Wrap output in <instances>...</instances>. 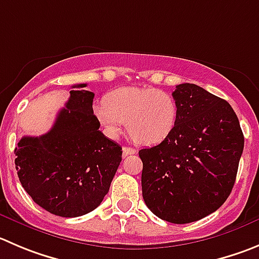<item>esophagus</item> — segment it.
<instances>
[{"instance_id": "obj_1", "label": "esophagus", "mask_w": 259, "mask_h": 259, "mask_svg": "<svg viewBox=\"0 0 259 259\" xmlns=\"http://www.w3.org/2000/svg\"><path fill=\"white\" fill-rule=\"evenodd\" d=\"M122 151H123V156H128V155H134V154H136V150L134 149V147H127V146H124L122 149Z\"/></svg>"}]
</instances>
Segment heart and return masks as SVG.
Wrapping results in <instances>:
<instances>
[{"label": "heart", "instance_id": "1", "mask_svg": "<svg viewBox=\"0 0 259 259\" xmlns=\"http://www.w3.org/2000/svg\"><path fill=\"white\" fill-rule=\"evenodd\" d=\"M94 115L105 134L117 137L123 123L136 144L156 145L173 132L178 104L171 94L154 88L125 86L107 95L94 107Z\"/></svg>", "mask_w": 259, "mask_h": 259}]
</instances>
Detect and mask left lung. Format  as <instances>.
I'll return each instance as SVG.
<instances>
[{
  "label": "left lung",
  "mask_w": 259,
  "mask_h": 259,
  "mask_svg": "<svg viewBox=\"0 0 259 259\" xmlns=\"http://www.w3.org/2000/svg\"><path fill=\"white\" fill-rule=\"evenodd\" d=\"M178 120L159 145L139 151L142 197L161 220L188 224L215 212L230 194L244 147L226 100L194 83L177 85Z\"/></svg>",
  "instance_id": "8db88e82"
}]
</instances>
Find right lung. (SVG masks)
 I'll return each instance as SVG.
<instances>
[{
	"mask_svg": "<svg viewBox=\"0 0 259 259\" xmlns=\"http://www.w3.org/2000/svg\"><path fill=\"white\" fill-rule=\"evenodd\" d=\"M73 85L51 131L24 136L15 149L21 186L53 215L77 218L95 210L122 161V147L99 131L94 93Z\"/></svg>",
	"mask_w": 259,
	"mask_h": 259,
	"instance_id": "add662e5",
	"label": "right lung"
}]
</instances>
